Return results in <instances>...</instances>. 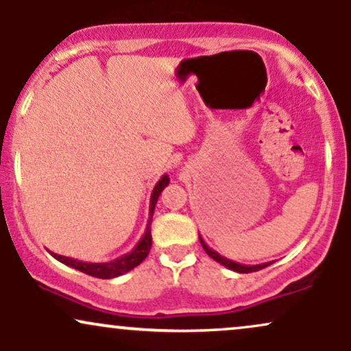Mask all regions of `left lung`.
<instances>
[{"instance_id":"left-lung-1","label":"left lung","mask_w":351,"mask_h":351,"mask_svg":"<svg viewBox=\"0 0 351 351\" xmlns=\"http://www.w3.org/2000/svg\"><path fill=\"white\" fill-rule=\"evenodd\" d=\"M199 243H201V245H203V249H204V251H206V254H208L209 257H213V259H215L216 263L223 264L224 267L231 269V271H234V272H239V274L256 272V271H261V269L267 267V265H271V264H272V263H264V264H257V265H244V264L234 263V261H229V259H226V257L219 256V254H217L216 251H213V249L209 247V245H208L206 243H204L203 237H201V236H199Z\"/></svg>"}]
</instances>
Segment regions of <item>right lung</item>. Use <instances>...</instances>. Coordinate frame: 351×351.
I'll return each instance as SVG.
<instances>
[{"mask_svg":"<svg viewBox=\"0 0 351 351\" xmlns=\"http://www.w3.org/2000/svg\"><path fill=\"white\" fill-rule=\"evenodd\" d=\"M170 183V178L168 175H163L162 180L155 184L150 198V217H148V224L147 229H145V234L142 236V239L138 241V244L135 245L134 251L125 254V256L119 257V259L110 261V263H82V261L72 259V257H66V256H59V254H52V257L59 261V263L69 265L72 269H77V271L87 274V276L97 277V279H114V277L122 276V274H127L132 269H135L140 263H143L145 257L148 256L152 247V217H153V211H155V204L158 201V196L162 195L163 188L168 186Z\"/></svg>","mask_w":351,"mask_h":351,"instance_id":"1","label":"right lung"}]
</instances>
